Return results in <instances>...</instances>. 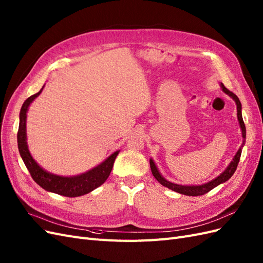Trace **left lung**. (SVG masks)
Listing matches in <instances>:
<instances>
[{"label":"left lung","instance_id":"left-lung-1","mask_svg":"<svg viewBox=\"0 0 263 263\" xmlns=\"http://www.w3.org/2000/svg\"><path fill=\"white\" fill-rule=\"evenodd\" d=\"M221 86H222L223 90L226 92V94L230 95L236 101V105H237V117H238V121H239V124H240L241 132H242V138H243V142H242L241 147L238 149V152H237L236 155L234 156L231 164L228 165V167L225 169V171L221 175H219L218 177H216L215 179H213L212 181H210L208 183H204V184H201V185H180V184H176V183L167 181L165 178L162 175H160L159 172L157 171V168H156L153 160L149 159V165H151L152 174H153V176L156 178V180L160 184L165 185V187H167L168 189H172V190H174V191H176L178 193L185 194V196H191V197L202 196V194H205L209 191H211L212 189H214L215 187H217L218 184H221V183H223V182H225V181H227L228 179H230V178L234 175L237 166H238L240 155H241V149H242V146H243V144H245V139H246V126H245V123H243V120H242V116H241V104H240L239 98L237 97L233 91L228 90L223 85V84H222Z\"/></svg>","mask_w":263,"mask_h":263}]
</instances>
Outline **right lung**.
Here are the masks:
<instances>
[{
    "mask_svg": "<svg viewBox=\"0 0 263 263\" xmlns=\"http://www.w3.org/2000/svg\"><path fill=\"white\" fill-rule=\"evenodd\" d=\"M44 89L42 87L37 94L31 95L24 101L20 112V126L17 132V143L20 154L24 160L25 165L29 171L31 178L35 180L42 189L47 191L53 192L57 194H61L63 197H80L84 196L94 189L98 188L103 184L110 173L115 163V159L119 154V151L115 152L112 155H110L104 163H101L97 167L92 168L91 171L74 177H62L50 174L42 169L33 159L28 151L27 142H26V114L31 101L40 95V92Z\"/></svg>",
    "mask_w": 263,
    "mask_h": 263,
    "instance_id": "right-lung-1",
    "label": "right lung"
}]
</instances>
